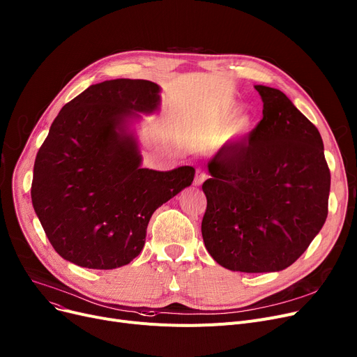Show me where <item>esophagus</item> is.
<instances>
[{
	"label": "esophagus",
	"mask_w": 357,
	"mask_h": 357,
	"mask_svg": "<svg viewBox=\"0 0 357 357\" xmlns=\"http://www.w3.org/2000/svg\"><path fill=\"white\" fill-rule=\"evenodd\" d=\"M205 179H207V174H205L201 167H197V174H195V179H194V185L199 186Z\"/></svg>",
	"instance_id": "1"
}]
</instances>
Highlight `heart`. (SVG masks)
<instances>
[{
  "instance_id": "heart-1",
  "label": "heart",
  "mask_w": 357,
  "mask_h": 357,
  "mask_svg": "<svg viewBox=\"0 0 357 357\" xmlns=\"http://www.w3.org/2000/svg\"><path fill=\"white\" fill-rule=\"evenodd\" d=\"M236 107H224L214 111L208 119L207 131L210 137L236 139L248 135L252 130V119L246 114L236 116Z\"/></svg>"
}]
</instances>
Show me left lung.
Returning a JSON list of instances; mask_svg holds the SVG:
<instances>
[{
  "label": "left lung",
  "mask_w": 357,
  "mask_h": 357,
  "mask_svg": "<svg viewBox=\"0 0 357 357\" xmlns=\"http://www.w3.org/2000/svg\"><path fill=\"white\" fill-rule=\"evenodd\" d=\"M255 88L264 101V119L245 144L221 150L208 162L201 231L222 268L279 272L323 229L330 171L317 127L282 91Z\"/></svg>",
  "instance_id": "1"
}]
</instances>
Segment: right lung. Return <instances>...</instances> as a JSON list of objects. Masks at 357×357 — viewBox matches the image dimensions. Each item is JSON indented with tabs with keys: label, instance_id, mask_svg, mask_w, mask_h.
Segmentation results:
<instances>
[{
	"label": "right lung",
	"instance_id": "right-lung-1",
	"mask_svg": "<svg viewBox=\"0 0 357 357\" xmlns=\"http://www.w3.org/2000/svg\"><path fill=\"white\" fill-rule=\"evenodd\" d=\"M159 108L158 84L111 79L86 88L52 123L34 160L31 202L65 260L104 271L130 264L152 214L192 183V166L142 167L131 126Z\"/></svg>",
	"mask_w": 357,
	"mask_h": 357
}]
</instances>
